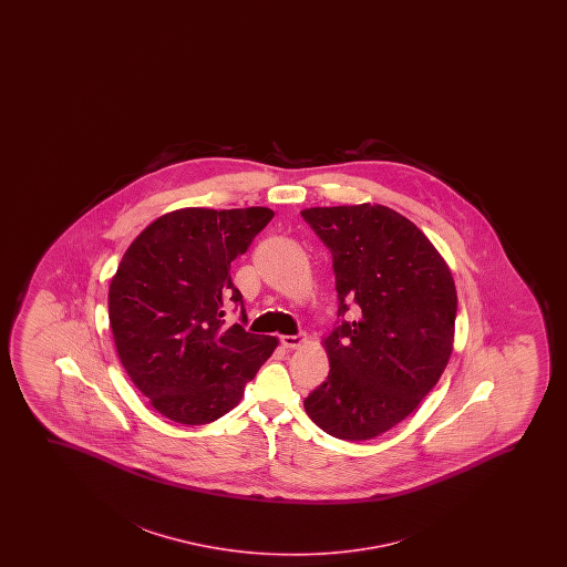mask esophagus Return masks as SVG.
<instances>
[{
  "label": "esophagus",
  "mask_w": 567,
  "mask_h": 567,
  "mask_svg": "<svg viewBox=\"0 0 567 567\" xmlns=\"http://www.w3.org/2000/svg\"><path fill=\"white\" fill-rule=\"evenodd\" d=\"M280 342H282L285 349H298V347H302L303 342H306V334H282Z\"/></svg>",
  "instance_id": "34e87169"
}]
</instances>
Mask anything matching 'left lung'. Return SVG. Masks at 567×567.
<instances>
[{"label": "left lung", "instance_id": "1", "mask_svg": "<svg viewBox=\"0 0 567 567\" xmlns=\"http://www.w3.org/2000/svg\"><path fill=\"white\" fill-rule=\"evenodd\" d=\"M302 217L333 256L339 321L326 339L329 375L303 399L323 432L372 440L406 419L442 378L457 292L416 225L383 205L311 207ZM359 319L347 322L348 303Z\"/></svg>", "mask_w": 567, "mask_h": 567}]
</instances>
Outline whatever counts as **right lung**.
Wrapping results in <instances>:
<instances>
[{
	"label": "right lung",
	"mask_w": 567,
	"mask_h": 567,
	"mask_svg": "<svg viewBox=\"0 0 567 567\" xmlns=\"http://www.w3.org/2000/svg\"><path fill=\"white\" fill-rule=\"evenodd\" d=\"M271 209L174 210L143 230L110 282L117 357L135 388L166 419L199 426L240 403L279 341L246 331L230 264L248 251ZM241 323H225V306Z\"/></svg>",
	"instance_id": "right-lung-1"
}]
</instances>
